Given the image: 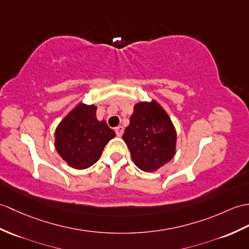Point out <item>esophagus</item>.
Returning <instances> with one entry per match:
<instances>
[{
    "instance_id": "1",
    "label": "esophagus",
    "mask_w": 249,
    "mask_h": 249,
    "mask_svg": "<svg viewBox=\"0 0 249 249\" xmlns=\"http://www.w3.org/2000/svg\"><path fill=\"white\" fill-rule=\"evenodd\" d=\"M114 131H115V134H117V136H118V137H122L123 132H124L123 126H118V127H115Z\"/></svg>"
}]
</instances>
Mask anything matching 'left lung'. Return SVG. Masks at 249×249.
Instances as JSON below:
<instances>
[{
  "label": "left lung",
  "instance_id": "obj_1",
  "mask_svg": "<svg viewBox=\"0 0 249 249\" xmlns=\"http://www.w3.org/2000/svg\"><path fill=\"white\" fill-rule=\"evenodd\" d=\"M176 139L174 125L157 102L136 104L123 140L139 169L154 172L171 161L176 151Z\"/></svg>",
  "mask_w": 249,
  "mask_h": 249
}]
</instances>
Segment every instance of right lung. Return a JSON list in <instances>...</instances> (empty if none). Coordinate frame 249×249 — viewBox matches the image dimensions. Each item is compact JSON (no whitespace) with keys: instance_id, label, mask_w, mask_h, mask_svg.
<instances>
[{"instance_id":"1","label":"right lung","mask_w":249,"mask_h":249,"mask_svg":"<svg viewBox=\"0 0 249 249\" xmlns=\"http://www.w3.org/2000/svg\"><path fill=\"white\" fill-rule=\"evenodd\" d=\"M115 137L105 121L96 119V106L80 103L55 130V148L73 169L84 170L100 159L106 144Z\"/></svg>"}]
</instances>
